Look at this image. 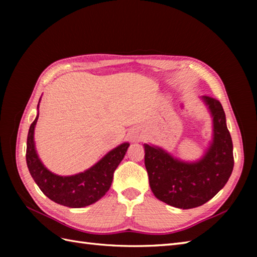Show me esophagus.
I'll return each mask as SVG.
<instances>
[{"instance_id": "34e87169", "label": "esophagus", "mask_w": 257, "mask_h": 257, "mask_svg": "<svg viewBox=\"0 0 257 257\" xmlns=\"http://www.w3.org/2000/svg\"><path fill=\"white\" fill-rule=\"evenodd\" d=\"M145 138V135H144V133H143V130L141 129H135L134 132H133V139L135 140V141H141Z\"/></svg>"}]
</instances>
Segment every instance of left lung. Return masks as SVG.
Masks as SVG:
<instances>
[{
	"label": "left lung",
	"mask_w": 257,
	"mask_h": 257,
	"mask_svg": "<svg viewBox=\"0 0 257 257\" xmlns=\"http://www.w3.org/2000/svg\"><path fill=\"white\" fill-rule=\"evenodd\" d=\"M212 118V138L199 159L182 160L159 146L144 144L145 166L155 196L178 209H193L211 200L230 179L233 144L219 100L202 96Z\"/></svg>",
	"instance_id": "8db88e82"
}]
</instances>
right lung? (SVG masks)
<instances>
[{"label": "right lung", "instance_id": "1", "mask_svg": "<svg viewBox=\"0 0 257 257\" xmlns=\"http://www.w3.org/2000/svg\"><path fill=\"white\" fill-rule=\"evenodd\" d=\"M40 102L41 98L37 105L36 118L32 122L27 135L26 163L32 178L42 192L55 203L75 209L95 203L110 188L113 172L123 159L130 144H120L83 172L72 176L54 173L44 166L36 151L34 132Z\"/></svg>", "mask_w": 257, "mask_h": 257}]
</instances>
